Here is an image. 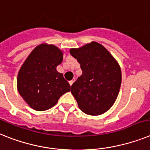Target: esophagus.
<instances>
[{
  "mask_svg": "<svg viewBox=\"0 0 150 150\" xmlns=\"http://www.w3.org/2000/svg\"><path fill=\"white\" fill-rule=\"evenodd\" d=\"M75 81V79H73L72 80H71V81H69V85H70L71 86V85H72V84H73V83H74V81Z\"/></svg>",
  "mask_w": 150,
  "mask_h": 150,
  "instance_id": "esophagus-1",
  "label": "esophagus"
}]
</instances>
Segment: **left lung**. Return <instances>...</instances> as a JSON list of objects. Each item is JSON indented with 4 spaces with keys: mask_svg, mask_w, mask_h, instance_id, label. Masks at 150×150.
Masks as SVG:
<instances>
[{
    "mask_svg": "<svg viewBox=\"0 0 150 150\" xmlns=\"http://www.w3.org/2000/svg\"><path fill=\"white\" fill-rule=\"evenodd\" d=\"M70 54L78 60L82 75L71 87L79 108L89 115H100L114 104L121 85V71L114 57L100 44L92 42Z\"/></svg>",
    "mask_w": 150,
    "mask_h": 150,
    "instance_id": "left-lung-1",
    "label": "left lung"
}]
</instances>
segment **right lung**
I'll use <instances>...</instances> for the list:
<instances>
[{"label":"right lung","instance_id":"right-lung-1","mask_svg":"<svg viewBox=\"0 0 150 150\" xmlns=\"http://www.w3.org/2000/svg\"><path fill=\"white\" fill-rule=\"evenodd\" d=\"M62 59V52L56 46L42 44L33 50L20 69L17 89L34 110L52 108L62 94L71 90L63 75L56 70Z\"/></svg>","mask_w":150,"mask_h":150}]
</instances>
